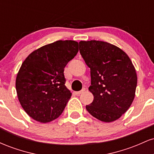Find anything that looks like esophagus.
Masks as SVG:
<instances>
[{
  "instance_id": "obj_1",
  "label": "esophagus",
  "mask_w": 154,
  "mask_h": 154,
  "mask_svg": "<svg viewBox=\"0 0 154 154\" xmlns=\"http://www.w3.org/2000/svg\"><path fill=\"white\" fill-rule=\"evenodd\" d=\"M85 91V88H82V89L80 91H78V92H75V94H76V95H79V94H81V93H84Z\"/></svg>"
}]
</instances>
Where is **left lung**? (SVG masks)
<instances>
[{
  "instance_id": "obj_1",
  "label": "left lung",
  "mask_w": 154,
  "mask_h": 154,
  "mask_svg": "<svg viewBox=\"0 0 154 154\" xmlns=\"http://www.w3.org/2000/svg\"><path fill=\"white\" fill-rule=\"evenodd\" d=\"M79 52L91 69L92 116L111 122L122 116L135 98L137 77L128 55L119 47L99 40L80 41Z\"/></svg>"
}]
</instances>
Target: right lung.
<instances>
[{
  "mask_svg": "<svg viewBox=\"0 0 154 154\" xmlns=\"http://www.w3.org/2000/svg\"><path fill=\"white\" fill-rule=\"evenodd\" d=\"M78 51L77 42L58 40L39 48L23 61L16 90L23 109L35 121L50 122L64 110L72 93L65 86L63 69Z\"/></svg>",
  "mask_w": 154,
  "mask_h": 154,
  "instance_id": "right-lung-1",
  "label": "right lung"
}]
</instances>
